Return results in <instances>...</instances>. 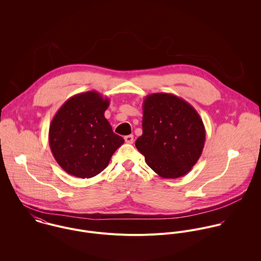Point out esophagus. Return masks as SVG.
<instances>
[{
    "instance_id": "1",
    "label": "esophagus",
    "mask_w": 261,
    "mask_h": 261,
    "mask_svg": "<svg viewBox=\"0 0 261 261\" xmlns=\"http://www.w3.org/2000/svg\"><path fill=\"white\" fill-rule=\"evenodd\" d=\"M124 141H125L127 144H133V143H134V136H133V135L125 136V137H124Z\"/></svg>"
}]
</instances>
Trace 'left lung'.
Instances as JSON below:
<instances>
[{
    "label": "left lung",
    "mask_w": 261,
    "mask_h": 261,
    "mask_svg": "<svg viewBox=\"0 0 261 261\" xmlns=\"http://www.w3.org/2000/svg\"><path fill=\"white\" fill-rule=\"evenodd\" d=\"M143 135L136 147L160 177L185 176L201 156L206 133L196 110L171 93H152L143 103Z\"/></svg>",
    "instance_id": "obj_1"
}]
</instances>
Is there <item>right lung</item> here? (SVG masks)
Instances as JSON below:
<instances>
[{"mask_svg":"<svg viewBox=\"0 0 261 261\" xmlns=\"http://www.w3.org/2000/svg\"><path fill=\"white\" fill-rule=\"evenodd\" d=\"M110 99L95 90L70 97L54 115L49 145L58 165L77 178L102 172L124 140L112 132L105 117Z\"/></svg>","mask_w":261,"mask_h":261,"instance_id":"obj_1","label":"right lung"}]
</instances>
